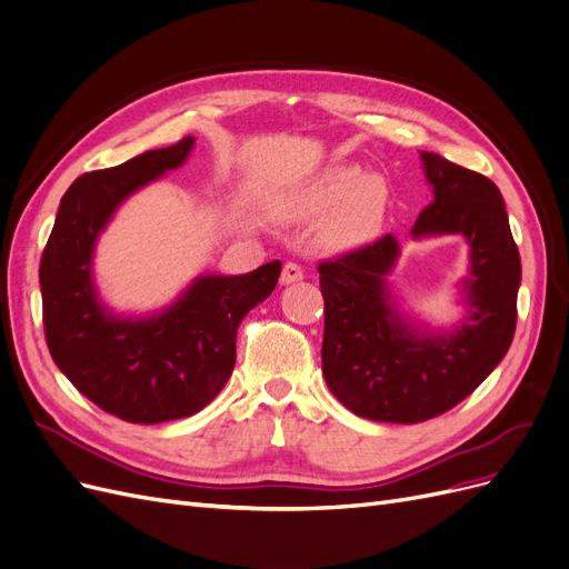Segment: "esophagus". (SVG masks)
Listing matches in <instances>:
<instances>
[{"label":"esophagus","instance_id":"34e87169","mask_svg":"<svg viewBox=\"0 0 569 569\" xmlns=\"http://www.w3.org/2000/svg\"><path fill=\"white\" fill-rule=\"evenodd\" d=\"M299 280H303V268L295 261H287L284 268H282V274H280V282L282 284H295Z\"/></svg>","mask_w":569,"mask_h":569}]
</instances>
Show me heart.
Returning a JSON list of instances; mask_svg holds the SVG:
<instances>
[{"label": "heart", "instance_id": "b5f03b06", "mask_svg": "<svg viewBox=\"0 0 569 569\" xmlns=\"http://www.w3.org/2000/svg\"><path fill=\"white\" fill-rule=\"evenodd\" d=\"M385 187L377 178H360L351 168L327 170L301 192L274 206V216L282 220H316L332 213L322 230L325 242L337 249L356 247L375 232L382 213Z\"/></svg>", "mask_w": 569, "mask_h": 569}]
</instances>
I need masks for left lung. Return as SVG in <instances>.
<instances>
[{"label":"left lung","mask_w":569,"mask_h":569,"mask_svg":"<svg viewBox=\"0 0 569 569\" xmlns=\"http://www.w3.org/2000/svg\"><path fill=\"white\" fill-rule=\"evenodd\" d=\"M420 159L435 201L410 234H462L470 244L460 327L427 332L396 313L385 280L399 258L391 234L318 266L325 382L351 412L377 422H425L468 399L508 353L518 322L522 266L501 192L439 153Z\"/></svg>","instance_id":"8db88e82"}]
</instances>
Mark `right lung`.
Instances as JSON below:
<instances>
[{
	"mask_svg": "<svg viewBox=\"0 0 569 569\" xmlns=\"http://www.w3.org/2000/svg\"><path fill=\"white\" fill-rule=\"evenodd\" d=\"M194 137L80 176L61 199L40 261L47 347L59 370L101 410L157 425L194 416L230 380L237 327L278 284L282 263L247 274H201L166 311L118 318L99 301L92 253L99 232L137 189L184 163Z\"/></svg>",
	"mask_w": 569,
	"mask_h": 569,
	"instance_id": "add662e5",
	"label": "right lung"
}]
</instances>
